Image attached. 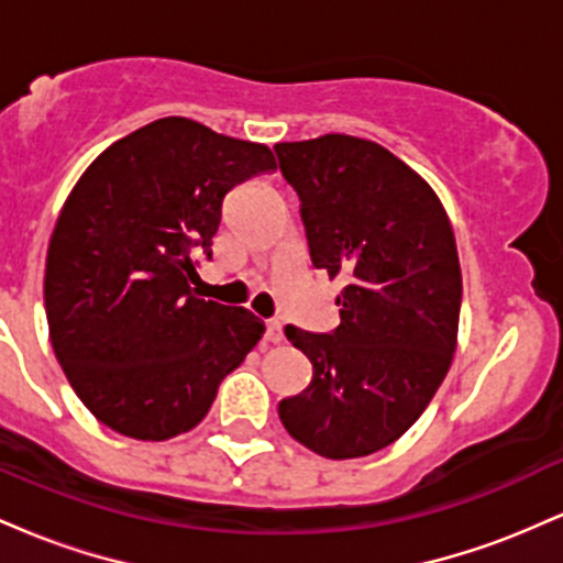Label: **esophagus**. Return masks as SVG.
<instances>
[{
    "label": "esophagus",
    "instance_id": "1",
    "mask_svg": "<svg viewBox=\"0 0 563 563\" xmlns=\"http://www.w3.org/2000/svg\"><path fill=\"white\" fill-rule=\"evenodd\" d=\"M264 339H267L269 344H280V341H283V322L280 320H267V333H264Z\"/></svg>",
    "mask_w": 563,
    "mask_h": 563
}]
</instances>
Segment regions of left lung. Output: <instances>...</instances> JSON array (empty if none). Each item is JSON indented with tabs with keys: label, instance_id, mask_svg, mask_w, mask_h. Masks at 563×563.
Listing matches in <instances>:
<instances>
[{
	"label": "left lung",
	"instance_id": "left-lung-1",
	"mask_svg": "<svg viewBox=\"0 0 563 563\" xmlns=\"http://www.w3.org/2000/svg\"><path fill=\"white\" fill-rule=\"evenodd\" d=\"M309 256L341 277V325H286L312 380L277 416L296 442L346 461L389 448L448 376L461 318L455 235L437 192L386 147L349 134L277 142Z\"/></svg>",
	"mask_w": 563,
	"mask_h": 563
}]
</instances>
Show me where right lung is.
I'll return each instance as SVG.
<instances>
[{"mask_svg": "<svg viewBox=\"0 0 563 563\" xmlns=\"http://www.w3.org/2000/svg\"><path fill=\"white\" fill-rule=\"evenodd\" d=\"M267 145L169 115L113 142L57 217L44 273L55 357L100 423L164 442L198 426L262 339L243 307L198 299L224 196L273 172Z\"/></svg>", "mask_w": 563, "mask_h": 563, "instance_id": "right-lung-1", "label": "right lung"}]
</instances>
